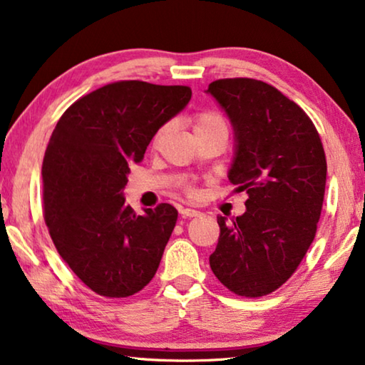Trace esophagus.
<instances>
[{"label": "esophagus", "mask_w": 365, "mask_h": 365, "mask_svg": "<svg viewBox=\"0 0 365 365\" xmlns=\"http://www.w3.org/2000/svg\"><path fill=\"white\" fill-rule=\"evenodd\" d=\"M180 214L183 217H198V216H201V211L192 210V207H182Z\"/></svg>", "instance_id": "34e87169"}]
</instances>
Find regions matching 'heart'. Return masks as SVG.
Returning <instances> with one entry per match:
<instances>
[{"mask_svg":"<svg viewBox=\"0 0 365 365\" xmlns=\"http://www.w3.org/2000/svg\"><path fill=\"white\" fill-rule=\"evenodd\" d=\"M216 126H224V128H227L225 126V121L224 118L221 117V115L216 113V112H200L196 113L193 117V128H195V133L200 131V130H207V128H216ZM170 125H164L162 128L158 131V135H155L154 138V144H158L162 138L165 136V133L169 131ZM185 192H187V195L190 196H195L196 195V190L193 187H190V185H187L185 187Z\"/></svg>","mask_w":365,"mask_h":365,"instance_id":"obj_1","label":"heart"}]
</instances>
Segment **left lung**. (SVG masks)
Instances as JSON below:
<instances>
[{
	"instance_id": "8db88e82",
	"label": "left lung",
	"mask_w": 365,
	"mask_h": 365,
	"mask_svg": "<svg viewBox=\"0 0 365 365\" xmlns=\"http://www.w3.org/2000/svg\"><path fill=\"white\" fill-rule=\"evenodd\" d=\"M206 92L232 123L229 180L248 195L242 216H217L221 234L210 264L237 296L262 297L292 276L315 239L325 151L307 113L263 81L217 79Z\"/></svg>"
}]
</instances>
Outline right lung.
<instances>
[{"mask_svg":"<svg viewBox=\"0 0 365 365\" xmlns=\"http://www.w3.org/2000/svg\"><path fill=\"white\" fill-rule=\"evenodd\" d=\"M190 99L187 86L118 81L81 97L51 133L42 165L45 222L60 257L99 296H133L159 268L178 212L160 203L138 216L123 190L130 165Z\"/></svg>","mask_w":365,"mask_h":365,"instance_id":"1","label":"right lung"}]
</instances>
